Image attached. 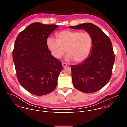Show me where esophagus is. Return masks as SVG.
<instances>
[{
	"label": "esophagus",
	"instance_id": "34e87169",
	"mask_svg": "<svg viewBox=\"0 0 127 127\" xmlns=\"http://www.w3.org/2000/svg\"><path fill=\"white\" fill-rule=\"evenodd\" d=\"M62 66H63V67H66V66H67V64L65 63H62Z\"/></svg>",
	"mask_w": 127,
	"mask_h": 127
}]
</instances>
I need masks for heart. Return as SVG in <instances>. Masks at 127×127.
<instances>
[{
    "mask_svg": "<svg viewBox=\"0 0 127 127\" xmlns=\"http://www.w3.org/2000/svg\"><path fill=\"white\" fill-rule=\"evenodd\" d=\"M57 40L49 37L47 46L52 55L60 59L67 53L66 60L81 63L85 60L91 53L93 40L91 34L87 32L66 30L56 34Z\"/></svg>",
    "mask_w": 127,
    "mask_h": 127,
    "instance_id": "obj_1",
    "label": "heart"
}]
</instances>
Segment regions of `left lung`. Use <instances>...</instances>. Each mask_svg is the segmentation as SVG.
<instances>
[{"label":"left lung","mask_w":127,"mask_h":127,"mask_svg":"<svg viewBox=\"0 0 127 127\" xmlns=\"http://www.w3.org/2000/svg\"><path fill=\"white\" fill-rule=\"evenodd\" d=\"M73 29H84L93 40L92 52L84 61L72 65V82L74 87L85 93L98 91L109 81L115 62V54L109 37L97 26L84 23L69 27Z\"/></svg>","instance_id":"1"}]
</instances>
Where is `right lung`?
Segmentation results:
<instances>
[{
	"mask_svg": "<svg viewBox=\"0 0 127 127\" xmlns=\"http://www.w3.org/2000/svg\"><path fill=\"white\" fill-rule=\"evenodd\" d=\"M58 27L34 23L16 39L12 57L16 76L21 85L32 95H47L56 87L63 66L51 55L47 40Z\"/></svg>",
	"mask_w": 127,
	"mask_h": 127,
	"instance_id": "add662e5",
	"label": "right lung"
}]
</instances>
